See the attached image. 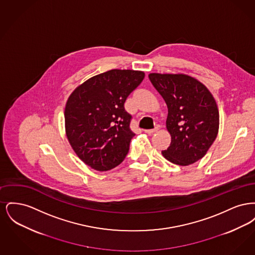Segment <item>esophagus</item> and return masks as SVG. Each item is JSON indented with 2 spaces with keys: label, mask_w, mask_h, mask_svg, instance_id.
<instances>
[{
  "label": "esophagus",
  "mask_w": 255,
  "mask_h": 255,
  "mask_svg": "<svg viewBox=\"0 0 255 255\" xmlns=\"http://www.w3.org/2000/svg\"><path fill=\"white\" fill-rule=\"evenodd\" d=\"M158 131V127L154 128V129H150V130H145V133H149V134H153V133H157Z\"/></svg>",
  "instance_id": "1"
}]
</instances>
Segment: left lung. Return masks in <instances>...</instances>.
Instances as JSON below:
<instances>
[{
	"label": "left lung",
	"instance_id": "8db88e82",
	"mask_svg": "<svg viewBox=\"0 0 255 255\" xmlns=\"http://www.w3.org/2000/svg\"><path fill=\"white\" fill-rule=\"evenodd\" d=\"M149 79L168 108L166 128L171 143L163 157L178 165L203 158L219 130L216 101L206 86L185 74L150 73Z\"/></svg>",
	"mask_w": 255,
	"mask_h": 255
}]
</instances>
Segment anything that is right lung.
I'll return each mask as SVG.
<instances>
[{
	"instance_id": "right-lung-1",
	"label": "right lung",
	"mask_w": 255,
	"mask_h": 255,
	"mask_svg": "<svg viewBox=\"0 0 255 255\" xmlns=\"http://www.w3.org/2000/svg\"><path fill=\"white\" fill-rule=\"evenodd\" d=\"M143 78V72L111 70L88 79L69 97L65 108L67 137L90 167L108 171L127 156L134 133L124 103Z\"/></svg>"
}]
</instances>
